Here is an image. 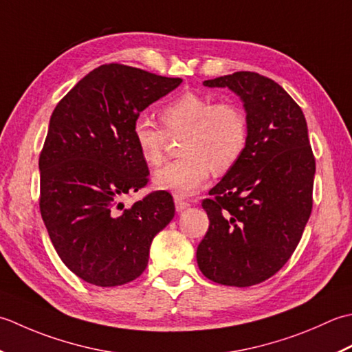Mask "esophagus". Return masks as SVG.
I'll list each match as a JSON object with an SVG mask.
<instances>
[{
	"instance_id": "1",
	"label": "esophagus",
	"mask_w": 352,
	"mask_h": 352,
	"mask_svg": "<svg viewBox=\"0 0 352 352\" xmlns=\"http://www.w3.org/2000/svg\"><path fill=\"white\" fill-rule=\"evenodd\" d=\"M175 205H176V211L177 212H182L184 210H186V208L190 206V204L188 202H185V200H182V199H175Z\"/></svg>"
}]
</instances>
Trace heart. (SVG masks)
Segmentation results:
<instances>
[{
    "label": "heart",
    "instance_id": "b5f03b06",
    "mask_svg": "<svg viewBox=\"0 0 352 352\" xmlns=\"http://www.w3.org/2000/svg\"><path fill=\"white\" fill-rule=\"evenodd\" d=\"M164 129L140 116L132 123V140L147 166L164 160L168 136L179 142L181 160L162 167L155 175L160 190L176 197H188L206 184L211 170L216 175L231 170L248 144V118L234 102H216L196 92H184L162 107Z\"/></svg>",
    "mask_w": 352,
    "mask_h": 352
}]
</instances>
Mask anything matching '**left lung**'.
Here are the masks:
<instances>
[{
	"mask_svg": "<svg viewBox=\"0 0 352 352\" xmlns=\"http://www.w3.org/2000/svg\"><path fill=\"white\" fill-rule=\"evenodd\" d=\"M204 85L241 98L248 144L202 202L210 228L197 246V264L217 284L255 285L289 261L310 219L316 162L307 121L283 86L252 71Z\"/></svg>",
	"mask_w": 352,
	"mask_h": 352,
	"instance_id": "8db88e82",
	"label": "left lung"
}]
</instances>
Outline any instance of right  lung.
Returning <instances> with one entry per match:
<instances>
[{"instance_id": "right-lung-1", "label": "right lung", "mask_w": 352, "mask_h": 352, "mask_svg": "<svg viewBox=\"0 0 352 352\" xmlns=\"http://www.w3.org/2000/svg\"><path fill=\"white\" fill-rule=\"evenodd\" d=\"M181 82L106 63L54 107L39 156L41 216L57 255L86 283L116 287L138 278L155 235L175 217L166 191L131 208L121 200L148 182L133 120Z\"/></svg>"}]
</instances>
